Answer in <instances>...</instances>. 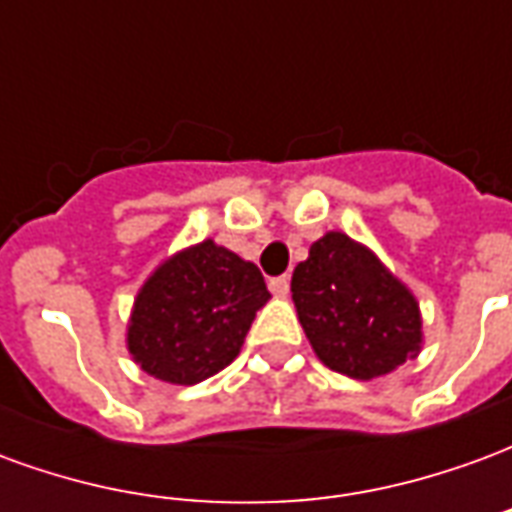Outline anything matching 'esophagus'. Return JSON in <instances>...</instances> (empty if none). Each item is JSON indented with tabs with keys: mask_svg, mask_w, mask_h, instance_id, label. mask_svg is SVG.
Listing matches in <instances>:
<instances>
[{
	"mask_svg": "<svg viewBox=\"0 0 512 512\" xmlns=\"http://www.w3.org/2000/svg\"><path fill=\"white\" fill-rule=\"evenodd\" d=\"M268 288H271V293H274V296H288V293H290V277H288V274H282V277H274L271 282H268Z\"/></svg>",
	"mask_w": 512,
	"mask_h": 512,
	"instance_id": "1",
	"label": "esophagus"
}]
</instances>
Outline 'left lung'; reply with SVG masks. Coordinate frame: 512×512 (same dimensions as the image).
I'll return each instance as SVG.
<instances>
[{
    "label": "left lung",
    "instance_id": "obj_1",
    "mask_svg": "<svg viewBox=\"0 0 512 512\" xmlns=\"http://www.w3.org/2000/svg\"><path fill=\"white\" fill-rule=\"evenodd\" d=\"M307 340L323 365L351 378L386 376L419 351V307L373 252L326 233L290 279Z\"/></svg>",
    "mask_w": 512,
    "mask_h": 512
}]
</instances>
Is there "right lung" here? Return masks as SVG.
<instances>
[{
	"instance_id": "right-lung-1",
	"label": "right lung",
	"mask_w": 512,
	"mask_h": 512,
	"mask_svg": "<svg viewBox=\"0 0 512 512\" xmlns=\"http://www.w3.org/2000/svg\"><path fill=\"white\" fill-rule=\"evenodd\" d=\"M271 299L255 263L213 241L180 252L139 290L128 351L169 384H200L233 362L255 312Z\"/></svg>"
}]
</instances>
